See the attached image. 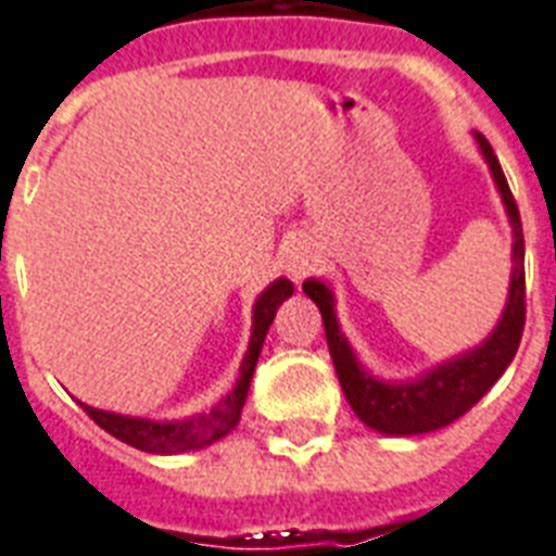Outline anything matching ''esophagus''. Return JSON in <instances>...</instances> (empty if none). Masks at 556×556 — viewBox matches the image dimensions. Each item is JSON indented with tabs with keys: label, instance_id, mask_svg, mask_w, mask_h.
<instances>
[{
	"label": "esophagus",
	"instance_id": "obj_1",
	"mask_svg": "<svg viewBox=\"0 0 556 556\" xmlns=\"http://www.w3.org/2000/svg\"><path fill=\"white\" fill-rule=\"evenodd\" d=\"M288 270H291L294 279H303L312 270V262H308V256H294V260L288 262Z\"/></svg>",
	"mask_w": 556,
	"mask_h": 556
}]
</instances>
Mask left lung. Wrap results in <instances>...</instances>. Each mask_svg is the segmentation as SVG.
Returning <instances> with one entry per match:
<instances>
[{
  "mask_svg": "<svg viewBox=\"0 0 556 556\" xmlns=\"http://www.w3.org/2000/svg\"><path fill=\"white\" fill-rule=\"evenodd\" d=\"M476 143L491 167V176L505 201L510 227H514V270H510L508 303H505L496 329L482 346L470 349L447 364H439L421 378L406 380V383H383V380L371 378L361 366L349 340L343 338L338 317H334V296H331L329 286L320 279L303 282V291L312 296L323 314L326 343H329L343 395L357 418L383 435H421V432L441 430L462 418L502 378V371L508 369L517 355L519 340H522V329H526V239H522L519 207L510 195L508 178L502 173L500 159L491 143L479 132H476Z\"/></svg>",
  "mask_w": 556,
  "mask_h": 556,
  "instance_id": "left-lung-1",
  "label": "left lung"
}]
</instances>
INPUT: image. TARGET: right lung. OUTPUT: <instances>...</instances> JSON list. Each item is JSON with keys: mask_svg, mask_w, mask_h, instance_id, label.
Segmentation results:
<instances>
[{"mask_svg": "<svg viewBox=\"0 0 556 556\" xmlns=\"http://www.w3.org/2000/svg\"><path fill=\"white\" fill-rule=\"evenodd\" d=\"M291 294H294V286H291L288 279H277V282H270V286L262 291L256 305H253L251 343H248V352H244L239 380H236L233 392L222 397L210 413L192 415V418H185V421H150V418H132V415L94 409V406L89 404L80 406L86 409V415H89L91 421L98 424V427H103L109 435H115V439H121L124 444L143 450V453L169 456V453H187V450L207 447L213 441L225 439L227 432L239 424L244 397H248V389H251L253 369H256V361H260L262 343H265V334H268L270 323L277 317L279 305L286 303Z\"/></svg>", "mask_w": 556, "mask_h": 556, "instance_id": "add662e5", "label": "right lung"}]
</instances>
